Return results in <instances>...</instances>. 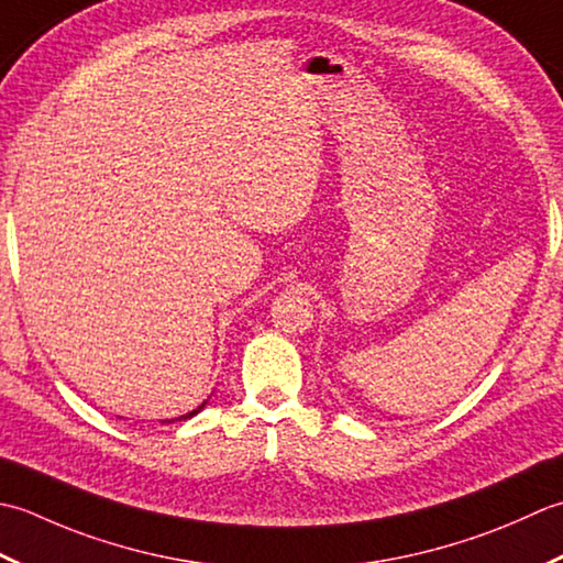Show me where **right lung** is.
<instances>
[{
  "label": "right lung",
  "mask_w": 563,
  "mask_h": 563,
  "mask_svg": "<svg viewBox=\"0 0 563 563\" xmlns=\"http://www.w3.org/2000/svg\"><path fill=\"white\" fill-rule=\"evenodd\" d=\"M206 404H209V400H203V404H201V406H199V408H194V410H189V412H187V416H179V418H172V420H165V422H175V420H187V418H194V416H197V412H199V410H203V406H206Z\"/></svg>",
  "instance_id": "1"
}]
</instances>
